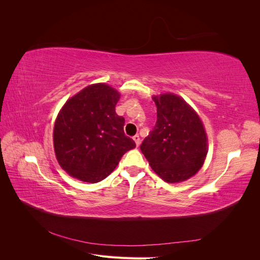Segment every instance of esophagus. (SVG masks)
<instances>
[{"instance_id": "obj_1", "label": "esophagus", "mask_w": 260, "mask_h": 260, "mask_svg": "<svg viewBox=\"0 0 260 260\" xmlns=\"http://www.w3.org/2000/svg\"><path fill=\"white\" fill-rule=\"evenodd\" d=\"M133 141H135V142H136L137 146H139V144H140V137L138 135H136L135 137H133Z\"/></svg>"}]
</instances>
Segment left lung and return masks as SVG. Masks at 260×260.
<instances>
[{"mask_svg": "<svg viewBox=\"0 0 260 260\" xmlns=\"http://www.w3.org/2000/svg\"><path fill=\"white\" fill-rule=\"evenodd\" d=\"M157 120L140 148L152 169L166 182L194 176L207 154L203 123L185 101L175 94L154 96Z\"/></svg>", "mask_w": 260, "mask_h": 260, "instance_id": "obj_1", "label": "left lung"}]
</instances>
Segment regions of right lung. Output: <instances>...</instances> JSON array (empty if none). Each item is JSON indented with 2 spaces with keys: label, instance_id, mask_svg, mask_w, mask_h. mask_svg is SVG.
Returning <instances> with one entry per match:
<instances>
[{
  "label": "right lung",
  "instance_id": "right-lung-1",
  "mask_svg": "<svg viewBox=\"0 0 260 260\" xmlns=\"http://www.w3.org/2000/svg\"><path fill=\"white\" fill-rule=\"evenodd\" d=\"M120 94L112 86H86L66 102L54 125L56 158L70 176L95 183L116 168L122 155L136 147L124 135V118L116 114Z\"/></svg>",
  "mask_w": 260,
  "mask_h": 260
}]
</instances>
